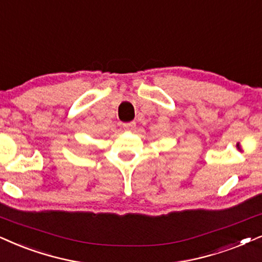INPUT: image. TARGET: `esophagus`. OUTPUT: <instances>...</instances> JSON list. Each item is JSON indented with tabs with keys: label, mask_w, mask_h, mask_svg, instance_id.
I'll return each instance as SVG.
<instances>
[{
	"label": "esophagus",
	"mask_w": 262,
	"mask_h": 262,
	"mask_svg": "<svg viewBox=\"0 0 262 262\" xmlns=\"http://www.w3.org/2000/svg\"><path fill=\"white\" fill-rule=\"evenodd\" d=\"M135 123H125L124 125H123V127H124V130H132V128L135 127Z\"/></svg>",
	"instance_id": "1"
}]
</instances>
